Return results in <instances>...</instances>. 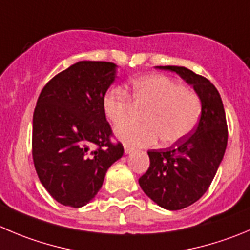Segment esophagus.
I'll use <instances>...</instances> for the list:
<instances>
[{
  "instance_id": "esophagus-1",
  "label": "esophagus",
  "mask_w": 250,
  "mask_h": 250,
  "mask_svg": "<svg viewBox=\"0 0 250 250\" xmlns=\"http://www.w3.org/2000/svg\"><path fill=\"white\" fill-rule=\"evenodd\" d=\"M124 151H125V153H126V154H129V153H131L132 151H134V148H131V147H129V146H125Z\"/></svg>"
}]
</instances>
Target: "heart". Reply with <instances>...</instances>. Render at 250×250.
<instances>
[{"label":"heart","mask_w":250,"mask_h":250,"mask_svg":"<svg viewBox=\"0 0 250 250\" xmlns=\"http://www.w3.org/2000/svg\"><path fill=\"white\" fill-rule=\"evenodd\" d=\"M134 105L147 108L144 125L125 124L115 130V136L131 147L152 146L158 139L163 145L177 144L194 131L203 111L198 94L162 75L132 81L130 97L121 88H111L102 102L104 115L114 125L129 120Z\"/></svg>","instance_id":"1"}]
</instances>
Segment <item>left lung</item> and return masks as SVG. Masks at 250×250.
Instances as JSON below:
<instances>
[{
  "label": "left lung",
  "mask_w": 250,
  "mask_h": 250,
  "mask_svg": "<svg viewBox=\"0 0 250 250\" xmlns=\"http://www.w3.org/2000/svg\"><path fill=\"white\" fill-rule=\"evenodd\" d=\"M178 73L194 87L203 111L194 131L165 149L148 151L149 167L139 179L145 194L166 210H182L208 191L227 147L222 99L215 85L183 66H157Z\"/></svg>",
  "instance_id": "obj_1"
}]
</instances>
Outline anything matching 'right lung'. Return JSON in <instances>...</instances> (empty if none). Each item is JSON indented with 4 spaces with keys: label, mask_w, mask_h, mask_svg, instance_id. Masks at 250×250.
Listing matches in <instances>:
<instances>
[{
    "label": "right lung",
    "mask_w": 250,
    "mask_h": 250,
    "mask_svg": "<svg viewBox=\"0 0 250 250\" xmlns=\"http://www.w3.org/2000/svg\"><path fill=\"white\" fill-rule=\"evenodd\" d=\"M116 65L80 61L42 88L33 115V161L40 182L58 203L87 205L106 170L124 153L102 108Z\"/></svg>",
    "instance_id": "add662e5"
}]
</instances>
